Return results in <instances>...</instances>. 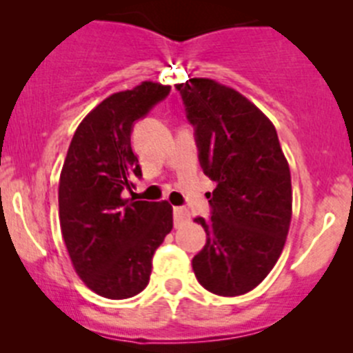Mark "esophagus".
I'll use <instances>...</instances> for the list:
<instances>
[{
    "mask_svg": "<svg viewBox=\"0 0 353 353\" xmlns=\"http://www.w3.org/2000/svg\"><path fill=\"white\" fill-rule=\"evenodd\" d=\"M174 225L179 228V225L185 224L190 221V212L185 208H174Z\"/></svg>",
    "mask_w": 353,
    "mask_h": 353,
    "instance_id": "34e87169",
    "label": "esophagus"
}]
</instances>
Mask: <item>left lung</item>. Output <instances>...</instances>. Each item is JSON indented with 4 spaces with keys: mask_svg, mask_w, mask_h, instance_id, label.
Masks as SVG:
<instances>
[{
    "mask_svg": "<svg viewBox=\"0 0 353 353\" xmlns=\"http://www.w3.org/2000/svg\"><path fill=\"white\" fill-rule=\"evenodd\" d=\"M194 128L202 171L216 189L192 270L209 292L236 297L257 287L281 257L292 216L290 171L274 124L237 91L212 79L176 84Z\"/></svg>",
    "mask_w": 353,
    "mask_h": 353,
    "instance_id": "8db88e82",
    "label": "left lung"
}]
</instances>
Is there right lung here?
Masks as SVG:
<instances>
[{
    "mask_svg": "<svg viewBox=\"0 0 353 353\" xmlns=\"http://www.w3.org/2000/svg\"><path fill=\"white\" fill-rule=\"evenodd\" d=\"M171 86L143 83L116 92L76 129L59 177V222L76 272L101 297H134L149 283L152 255L172 229L168 202L123 199L141 179L134 124Z\"/></svg>",
    "mask_w": 353,
    "mask_h": 353,
    "instance_id": "obj_1",
    "label": "right lung"
}]
</instances>
